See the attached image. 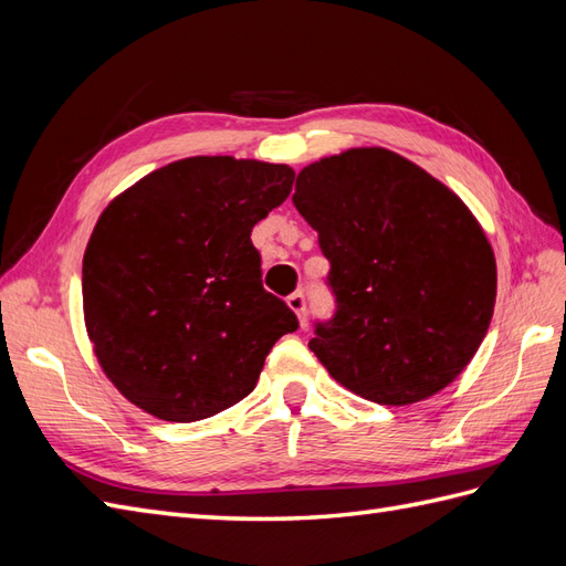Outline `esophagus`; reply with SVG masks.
Here are the masks:
<instances>
[{"mask_svg": "<svg viewBox=\"0 0 566 566\" xmlns=\"http://www.w3.org/2000/svg\"><path fill=\"white\" fill-rule=\"evenodd\" d=\"M287 306L297 314L300 323L304 325V321H306V300H304V295L302 293H293V295L287 297Z\"/></svg>", "mask_w": 566, "mask_h": 566, "instance_id": "1", "label": "esophagus"}]
</instances>
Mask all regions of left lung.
Returning a JSON list of instances; mask_svg holds the SVG:
<instances>
[{
    "label": "left lung",
    "mask_w": 566,
    "mask_h": 566,
    "mask_svg": "<svg viewBox=\"0 0 566 566\" xmlns=\"http://www.w3.org/2000/svg\"><path fill=\"white\" fill-rule=\"evenodd\" d=\"M293 202L331 262L337 312L310 342L325 370L382 406L449 387L482 345L499 281L468 205L378 146L306 165Z\"/></svg>",
    "instance_id": "8db88e82"
}]
</instances>
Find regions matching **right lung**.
<instances>
[{"label": "right lung", "mask_w": 566, "mask_h": 566, "mask_svg": "<svg viewBox=\"0 0 566 566\" xmlns=\"http://www.w3.org/2000/svg\"><path fill=\"white\" fill-rule=\"evenodd\" d=\"M293 179L287 165L196 156L146 175L101 212L82 260L84 325L127 401L196 422L254 389L297 316L262 287L250 233Z\"/></svg>", "instance_id": "right-lung-1"}]
</instances>
